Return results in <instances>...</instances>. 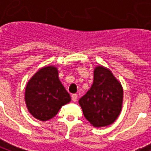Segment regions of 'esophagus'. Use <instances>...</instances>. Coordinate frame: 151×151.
<instances>
[{"label": "esophagus", "mask_w": 151, "mask_h": 151, "mask_svg": "<svg viewBox=\"0 0 151 151\" xmlns=\"http://www.w3.org/2000/svg\"><path fill=\"white\" fill-rule=\"evenodd\" d=\"M77 98H78V96H77V94H72V95H71V100H72L73 101H76Z\"/></svg>", "instance_id": "esophagus-1"}]
</instances>
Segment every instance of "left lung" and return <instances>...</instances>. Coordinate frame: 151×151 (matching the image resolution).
I'll return each mask as SVG.
<instances>
[{
    "mask_svg": "<svg viewBox=\"0 0 151 151\" xmlns=\"http://www.w3.org/2000/svg\"><path fill=\"white\" fill-rule=\"evenodd\" d=\"M123 89L119 81L107 68L98 66L94 70L91 88L79 104L83 115L94 127L107 126L115 122L122 108Z\"/></svg>",
    "mask_w": 151,
    "mask_h": 151,
    "instance_id": "obj_1",
    "label": "left lung"
}]
</instances>
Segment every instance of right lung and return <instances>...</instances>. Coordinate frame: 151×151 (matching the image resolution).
Here are the masks:
<instances>
[{"mask_svg":"<svg viewBox=\"0 0 151 151\" xmlns=\"http://www.w3.org/2000/svg\"><path fill=\"white\" fill-rule=\"evenodd\" d=\"M27 109L40 121L51 119L71 96L59 79L57 68L45 67L37 71L27 83L25 93Z\"/></svg>","mask_w":151,"mask_h":151,"instance_id":"1","label":"right lung"}]
</instances>
